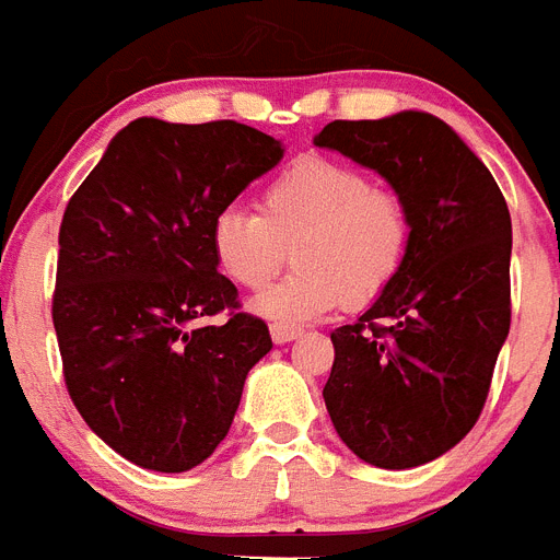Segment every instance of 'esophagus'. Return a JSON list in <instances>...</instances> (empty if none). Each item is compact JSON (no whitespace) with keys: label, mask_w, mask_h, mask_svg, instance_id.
I'll return each instance as SVG.
<instances>
[{"label":"esophagus","mask_w":560,"mask_h":560,"mask_svg":"<svg viewBox=\"0 0 560 560\" xmlns=\"http://www.w3.org/2000/svg\"><path fill=\"white\" fill-rule=\"evenodd\" d=\"M294 337H300L298 326H289V323H271V340H275V343H291Z\"/></svg>","instance_id":"1"}]
</instances>
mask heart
<instances>
[{
  "instance_id": "b5f03b06",
  "label": "heart",
  "mask_w": 560,
  "mask_h": 560,
  "mask_svg": "<svg viewBox=\"0 0 560 560\" xmlns=\"http://www.w3.org/2000/svg\"><path fill=\"white\" fill-rule=\"evenodd\" d=\"M412 208L395 188L374 186L358 165L300 156L257 194V214L220 208L211 220L217 269L240 289L257 291L283 269L294 271L254 308L275 320H308L381 300L412 248Z\"/></svg>"
}]
</instances>
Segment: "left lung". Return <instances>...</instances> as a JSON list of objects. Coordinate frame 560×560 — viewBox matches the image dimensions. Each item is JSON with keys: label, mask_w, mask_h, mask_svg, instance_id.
<instances>
[{"label": "left lung", "mask_w": 560, "mask_h": 560, "mask_svg": "<svg viewBox=\"0 0 560 560\" xmlns=\"http://www.w3.org/2000/svg\"><path fill=\"white\" fill-rule=\"evenodd\" d=\"M314 142L374 168L412 208L404 271L358 323L331 331L323 386L360 460L412 469L464 441L487 404L512 320L510 208L487 165L432 114L335 119Z\"/></svg>", "instance_id": "left-lung-1"}]
</instances>
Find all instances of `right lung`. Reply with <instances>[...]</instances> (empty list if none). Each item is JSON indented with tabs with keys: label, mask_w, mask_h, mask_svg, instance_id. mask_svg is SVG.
Wrapping results in <instances>:
<instances>
[{
	"label": "right lung",
	"mask_w": 560,
	"mask_h": 560,
	"mask_svg": "<svg viewBox=\"0 0 560 560\" xmlns=\"http://www.w3.org/2000/svg\"><path fill=\"white\" fill-rule=\"evenodd\" d=\"M280 156L275 137L234 119L142 117L68 200L50 306L65 386L88 427L142 469L202 464L271 349L269 326L217 271L211 220Z\"/></svg>",
	"instance_id": "right-lung-1"
}]
</instances>
